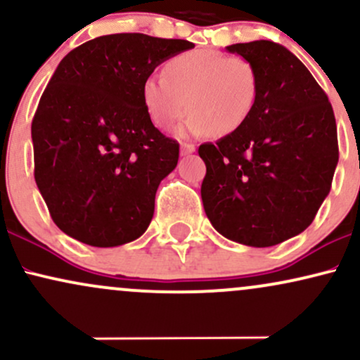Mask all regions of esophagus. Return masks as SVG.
I'll return each instance as SVG.
<instances>
[{"label":"esophagus","instance_id":"1","mask_svg":"<svg viewBox=\"0 0 360 360\" xmlns=\"http://www.w3.org/2000/svg\"><path fill=\"white\" fill-rule=\"evenodd\" d=\"M196 150L194 143H181V155H189Z\"/></svg>","mask_w":360,"mask_h":360}]
</instances>
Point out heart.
<instances>
[{"instance_id":"obj_1","label":"heart","mask_w":360,"mask_h":360,"mask_svg":"<svg viewBox=\"0 0 360 360\" xmlns=\"http://www.w3.org/2000/svg\"><path fill=\"white\" fill-rule=\"evenodd\" d=\"M162 76H148L142 84V101L157 128L167 130L191 113L181 135L217 137L233 134L250 117L257 101L259 74L250 60L208 49L171 57Z\"/></svg>"}]
</instances>
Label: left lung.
<instances>
[{"label":"left lung","mask_w":360,"mask_h":360,"mask_svg":"<svg viewBox=\"0 0 360 360\" xmlns=\"http://www.w3.org/2000/svg\"><path fill=\"white\" fill-rule=\"evenodd\" d=\"M250 60L259 93L247 122L198 154L201 200L223 237L271 247L307 230L332 188L337 123L328 96L298 57L271 40L229 45Z\"/></svg>","instance_id":"obj_1"}]
</instances>
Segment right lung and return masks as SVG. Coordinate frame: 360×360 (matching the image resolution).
Listing matches in <instances>:
<instances>
[{"instance_id": "1", "label": "right lung", "mask_w": 360, "mask_h": 360, "mask_svg": "<svg viewBox=\"0 0 360 360\" xmlns=\"http://www.w3.org/2000/svg\"><path fill=\"white\" fill-rule=\"evenodd\" d=\"M193 47L143 34L103 35L57 65L32 122L34 174L69 237L117 247L147 230L179 143L148 118L142 84L160 62Z\"/></svg>"}]
</instances>
